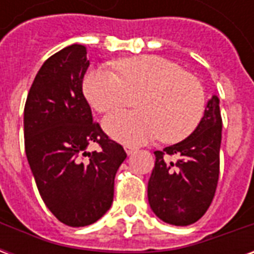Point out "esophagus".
I'll list each match as a JSON object with an SVG mask.
<instances>
[{
    "label": "esophagus",
    "mask_w": 254,
    "mask_h": 254,
    "mask_svg": "<svg viewBox=\"0 0 254 254\" xmlns=\"http://www.w3.org/2000/svg\"><path fill=\"white\" fill-rule=\"evenodd\" d=\"M134 151H136V148L132 147V145H125V152H127V155H132Z\"/></svg>",
    "instance_id": "34e87169"
}]
</instances>
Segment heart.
Listing matches in <instances>:
<instances>
[{
    "mask_svg": "<svg viewBox=\"0 0 254 254\" xmlns=\"http://www.w3.org/2000/svg\"><path fill=\"white\" fill-rule=\"evenodd\" d=\"M118 72L94 69L85 76L83 89L95 110H114L137 95L140 110H120L107 116L103 127L117 141L138 145L160 136L174 143L188 137L201 121L205 94L194 76L180 65L159 56L122 58L116 63Z\"/></svg>",
    "mask_w": 254,
    "mask_h": 254,
    "instance_id": "obj_1",
    "label": "heart"
}]
</instances>
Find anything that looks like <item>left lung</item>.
<instances>
[{"instance_id": "left-lung-1", "label": "left lung", "mask_w": 254, "mask_h": 254, "mask_svg": "<svg viewBox=\"0 0 254 254\" xmlns=\"http://www.w3.org/2000/svg\"><path fill=\"white\" fill-rule=\"evenodd\" d=\"M220 141L219 98L212 95L190 136L154 152L148 202L158 218L174 226H189L207 212L218 185ZM173 154L179 158L177 162L170 159Z\"/></svg>"}]
</instances>
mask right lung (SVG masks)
<instances>
[{
	"label": "right lung",
	"instance_id": "right-lung-1",
	"mask_svg": "<svg viewBox=\"0 0 254 254\" xmlns=\"http://www.w3.org/2000/svg\"><path fill=\"white\" fill-rule=\"evenodd\" d=\"M88 66L83 45L56 53L39 69L24 107L25 155L38 190L70 227L95 223L110 209L117 170L127 159L122 145L92 120L83 94ZM92 142L99 153L86 151Z\"/></svg>",
	"mask_w": 254,
	"mask_h": 254
}]
</instances>
